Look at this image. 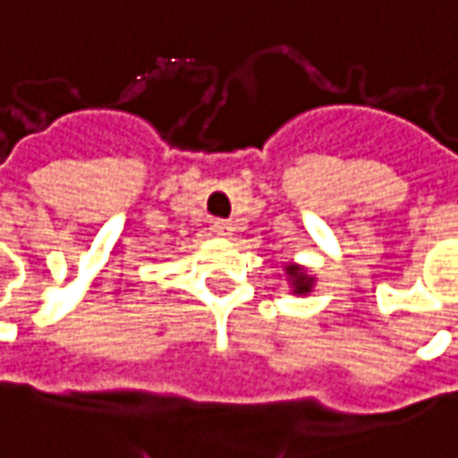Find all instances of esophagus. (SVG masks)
Returning a JSON list of instances; mask_svg holds the SVG:
<instances>
[{
  "mask_svg": "<svg viewBox=\"0 0 458 458\" xmlns=\"http://www.w3.org/2000/svg\"><path fill=\"white\" fill-rule=\"evenodd\" d=\"M212 232H215L216 236H232L233 225L229 219H215V222H212Z\"/></svg>",
  "mask_w": 458,
  "mask_h": 458,
  "instance_id": "obj_1",
  "label": "esophagus"
}]
</instances>
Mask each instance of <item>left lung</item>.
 <instances>
[{"instance_id": "obj_1", "label": "left lung", "mask_w": 458, "mask_h": 458, "mask_svg": "<svg viewBox=\"0 0 458 458\" xmlns=\"http://www.w3.org/2000/svg\"><path fill=\"white\" fill-rule=\"evenodd\" d=\"M288 276L293 278V285H295V293H310V288H312V280L307 278L305 273H302V268H298V266H288Z\"/></svg>"}]
</instances>
